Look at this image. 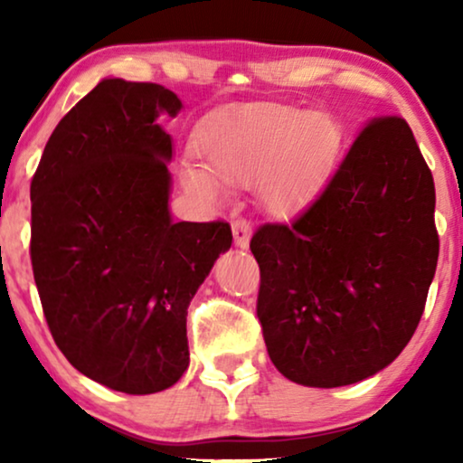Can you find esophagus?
I'll return each instance as SVG.
<instances>
[{
	"instance_id": "34e87169",
	"label": "esophagus",
	"mask_w": 463,
	"mask_h": 463,
	"mask_svg": "<svg viewBox=\"0 0 463 463\" xmlns=\"http://www.w3.org/2000/svg\"><path fill=\"white\" fill-rule=\"evenodd\" d=\"M232 233H233V244L238 249H249L250 244V225L246 223L244 219H236L232 223Z\"/></svg>"
}]
</instances>
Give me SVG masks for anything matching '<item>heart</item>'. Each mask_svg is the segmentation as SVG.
Returning a JSON list of instances; mask_svg holds the SVG:
<instances>
[{"instance_id": "heart-1", "label": "heart", "mask_w": 463, "mask_h": 463, "mask_svg": "<svg viewBox=\"0 0 463 463\" xmlns=\"http://www.w3.org/2000/svg\"><path fill=\"white\" fill-rule=\"evenodd\" d=\"M341 147L339 126L322 113L280 105L227 107L202 124L194 151L202 166L181 164V185L206 206L230 198V185H257L269 214L293 219L325 187Z\"/></svg>"}]
</instances>
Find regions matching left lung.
<instances>
[{
  "mask_svg": "<svg viewBox=\"0 0 463 463\" xmlns=\"http://www.w3.org/2000/svg\"><path fill=\"white\" fill-rule=\"evenodd\" d=\"M434 179L402 118L360 132L293 225L250 240L271 363L309 388L358 383L413 337L439 261Z\"/></svg>",
  "mask_w": 463,
  "mask_h": 463,
  "instance_id": "obj_1",
  "label": "left lung"
}]
</instances>
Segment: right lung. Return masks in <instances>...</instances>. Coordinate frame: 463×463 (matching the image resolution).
I'll list each match as a JSON object with an SVG mask.
<instances>
[{"label": "right lung", "instance_id": "right-lung-1", "mask_svg": "<svg viewBox=\"0 0 463 463\" xmlns=\"http://www.w3.org/2000/svg\"><path fill=\"white\" fill-rule=\"evenodd\" d=\"M181 99L107 78L61 119L31 181V265L50 333L80 373L154 394L189 366L187 307L232 230L175 223L173 138Z\"/></svg>", "mask_w": 463, "mask_h": 463}]
</instances>
